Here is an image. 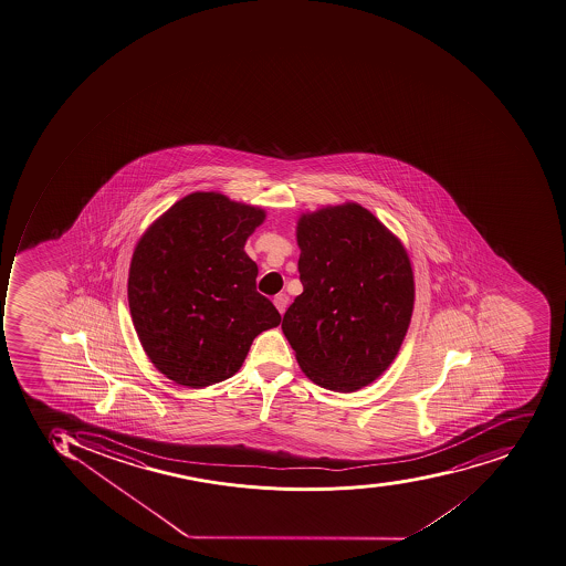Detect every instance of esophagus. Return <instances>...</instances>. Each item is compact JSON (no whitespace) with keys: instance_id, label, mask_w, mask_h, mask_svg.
Returning a JSON list of instances; mask_svg holds the SVG:
<instances>
[{"instance_id":"obj_1","label":"esophagus","mask_w":566,"mask_h":566,"mask_svg":"<svg viewBox=\"0 0 566 566\" xmlns=\"http://www.w3.org/2000/svg\"><path fill=\"white\" fill-rule=\"evenodd\" d=\"M273 303H275L276 311L284 314L285 308H287V303H290V298H287L285 294H276L275 298H273Z\"/></svg>"}]
</instances>
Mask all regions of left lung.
<instances>
[{
    "instance_id": "8db88e82",
    "label": "left lung",
    "mask_w": 566,
    "mask_h": 566,
    "mask_svg": "<svg viewBox=\"0 0 566 566\" xmlns=\"http://www.w3.org/2000/svg\"><path fill=\"white\" fill-rule=\"evenodd\" d=\"M296 238L303 293L285 311L282 332L311 381L359 390L390 367L411 323L408 252L356 202L303 213Z\"/></svg>"
}]
</instances>
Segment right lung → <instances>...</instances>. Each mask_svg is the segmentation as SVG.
I'll use <instances>...</instances> for the list:
<instances>
[{
	"mask_svg": "<svg viewBox=\"0 0 566 566\" xmlns=\"http://www.w3.org/2000/svg\"><path fill=\"white\" fill-rule=\"evenodd\" d=\"M264 210L222 193L193 192L140 237L128 272V307L151 364L178 385L205 388L240 370L252 340L281 325L255 290L247 238Z\"/></svg>",
	"mask_w": 566,
	"mask_h": 566,
	"instance_id": "1",
	"label": "right lung"
}]
</instances>
